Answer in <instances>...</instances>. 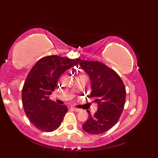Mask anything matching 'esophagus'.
Masks as SVG:
<instances>
[{"instance_id": "1", "label": "esophagus", "mask_w": 158, "mask_h": 158, "mask_svg": "<svg viewBox=\"0 0 158 158\" xmlns=\"http://www.w3.org/2000/svg\"><path fill=\"white\" fill-rule=\"evenodd\" d=\"M70 109H72L73 110H75V111H76V112H78V111H80V110H81V109H78V108H76V107H71V108Z\"/></svg>"}]
</instances>
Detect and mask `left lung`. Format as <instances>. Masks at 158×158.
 I'll use <instances>...</instances> for the list:
<instances>
[{"instance_id":"1","label":"left lung","mask_w":158,"mask_h":158,"mask_svg":"<svg viewBox=\"0 0 158 158\" xmlns=\"http://www.w3.org/2000/svg\"><path fill=\"white\" fill-rule=\"evenodd\" d=\"M79 63L89 76L90 96L98 105L94 115L88 110L89 117L82 126L83 129L92 135H100L119 121L126 102V87L118 74L102 62L79 59Z\"/></svg>"}]
</instances>
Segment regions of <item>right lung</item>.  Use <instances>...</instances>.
<instances>
[{
    "instance_id": "right-lung-1",
    "label": "right lung",
    "mask_w": 158,
    "mask_h": 158,
    "mask_svg": "<svg viewBox=\"0 0 158 158\" xmlns=\"http://www.w3.org/2000/svg\"><path fill=\"white\" fill-rule=\"evenodd\" d=\"M78 62V58L48 56L38 60L29 72L22 88V105L26 116L38 130L53 132L61 124L68 108L49 96L60 75Z\"/></svg>"
}]
</instances>
